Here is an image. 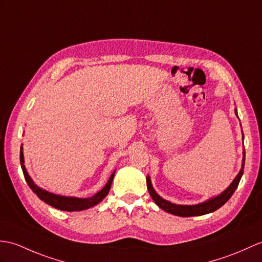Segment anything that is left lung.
<instances>
[{
    "label": "left lung",
    "instance_id": "1",
    "mask_svg": "<svg viewBox=\"0 0 262 262\" xmlns=\"http://www.w3.org/2000/svg\"><path fill=\"white\" fill-rule=\"evenodd\" d=\"M235 115L238 116L236 109H235ZM245 157H246V153H243L242 168H241V171L239 172V174L236 175V178L233 180L232 183H231V185L223 193H221L220 195H217L214 199H211L209 201H206V202H204V203L196 204V205H178V204L168 202V201L162 199L159 195V194H157L154 191V188H153V186H151V183H150L149 176H147V179H146V183H147L148 192L150 194L151 199L155 201V203L159 205L162 210L166 211L171 214L187 217V216H195V215H203V214L211 213V212L216 211L217 209H220L222 205L226 204L229 201V199L232 196V194L234 193V191L236 190V187H238V185H239V182L242 178L243 168H245Z\"/></svg>",
    "mask_w": 262,
    "mask_h": 262
}]
</instances>
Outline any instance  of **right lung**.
<instances>
[{
	"mask_svg": "<svg viewBox=\"0 0 262 262\" xmlns=\"http://www.w3.org/2000/svg\"><path fill=\"white\" fill-rule=\"evenodd\" d=\"M20 162H21V167L23 171V175L24 179H26L28 185L30 186V188L39 196L40 200L45 201V202L49 205L53 206V208L62 210V211H68V212H72V211H82L86 210L88 208H91L96 204H98L99 202L106 198V195L108 194L109 190H111V186L113 183V179L115 172L112 174L111 179L107 182V184L103 186V188L101 191H99L93 198H88V199H79V198H67V196H61V195H56L53 193H49L45 190H42L39 186H36L33 181L30 178L26 166H24V159H23V151H22V147H21V151H20Z\"/></svg>",
	"mask_w": 262,
	"mask_h": 262,
	"instance_id": "1",
	"label": "right lung"
}]
</instances>
